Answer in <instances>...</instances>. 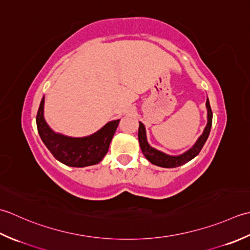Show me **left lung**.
Returning a JSON list of instances; mask_svg holds the SVG:
<instances>
[{
	"instance_id": "obj_1",
	"label": "left lung",
	"mask_w": 250,
	"mask_h": 250,
	"mask_svg": "<svg viewBox=\"0 0 250 250\" xmlns=\"http://www.w3.org/2000/svg\"><path fill=\"white\" fill-rule=\"evenodd\" d=\"M206 109H207V125L205 128H204L203 134L198 137V139L196 142L193 145L192 147H190L189 150L186 151L185 153H182L180 155H169L166 154L164 152H162L160 150L155 149V147L151 146L147 142L146 139V127L145 125L139 122V129H138V139H139V145L141 147V151L144 155L146 156V159L151 162L153 165L160 166V167H164V168H174L181 166L183 164H186L189 161L200 153V151L202 150V147L205 145V142L209 136L210 128H211V123H212V112L210 109V104H209V100L207 98L206 101Z\"/></svg>"
}]
</instances>
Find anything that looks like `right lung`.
Instances as JSON below:
<instances>
[{
  "label": "right lung",
  "instance_id": "obj_1",
  "mask_svg": "<svg viewBox=\"0 0 250 250\" xmlns=\"http://www.w3.org/2000/svg\"><path fill=\"white\" fill-rule=\"evenodd\" d=\"M43 97L37 114V126L41 139L56 160L71 167H86L98 164L108 153L111 140L120 120L108 122L93 135L69 137L54 131L44 118Z\"/></svg>",
  "mask_w": 250,
  "mask_h": 250
}]
</instances>
